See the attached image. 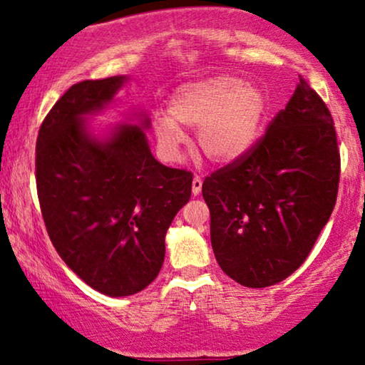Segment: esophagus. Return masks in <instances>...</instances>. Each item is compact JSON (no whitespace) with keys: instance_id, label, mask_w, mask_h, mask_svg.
I'll list each match as a JSON object with an SVG mask.
<instances>
[{"instance_id":"obj_1","label":"esophagus","mask_w":365,"mask_h":365,"mask_svg":"<svg viewBox=\"0 0 365 365\" xmlns=\"http://www.w3.org/2000/svg\"><path fill=\"white\" fill-rule=\"evenodd\" d=\"M200 190H202V178L194 177V180H192V194L197 195Z\"/></svg>"}]
</instances>
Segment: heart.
Listing matches in <instances>:
<instances>
[{
    "instance_id": "b5f03b06",
    "label": "heart",
    "mask_w": 365,
    "mask_h": 365,
    "mask_svg": "<svg viewBox=\"0 0 365 365\" xmlns=\"http://www.w3.org/2000/svg\"><path fill=\"white\" fill-rule=\"evenodd\" d=\"M171 116L154 121L158 144L168 159L180 156L187 135L197 128V148L209 161L230 165L242 159L259 139L266 98L261 89L228 75L178 87L171 96Z\"/></svg>"
}]
</instances>
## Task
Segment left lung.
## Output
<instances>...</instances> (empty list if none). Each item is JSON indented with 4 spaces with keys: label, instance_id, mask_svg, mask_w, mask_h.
Wrapping results in <instances>:
<instances>
[{
    "label": "left lung",
    "instance_id": "left-lung-1",
    "mask_svg": "<svg viewBox=\"0 0 365 365\" xmlns=\"http://www.w3.org/2000/svg\"><path fill=\"white\" fill-rule=\"evenodd\" d=\"M338 182L333 116L300 77L254 148L204 180L211 244L221 269L249 288L288 278L328 223Z\"/></svg>",
    "mask_w": 365,
    "mask_h": 365
}]
</instances>
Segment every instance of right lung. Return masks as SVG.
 <instances>
[{
    "label": "right lung",
    "mask_w": 365,
    "mask_h": 365,
    "mask_svg": "<svg viewBox=\"0 0 365 365\" xmlns=\"http://www.w3.org/2000/svg\"><path fill=\"white\" fill-rule=\"evenodd\" d=\"M127 81L70 87L46 115L36 144V185L46 230L66 266L94 290L127 297L156 279L165 237L192 194V173L150 154L140 125L89 135L83 115L103 110Z\"/></svg>",
    "instance_id": "obj_1"
}]
</instances>
